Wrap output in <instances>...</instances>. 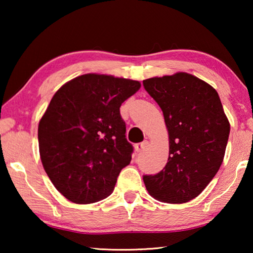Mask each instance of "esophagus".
<instances>
[{
  "label": "esophagus",
  "instance_id": "obj_1",
  "mask_svg": "<svg viewBox=\"0 0 253 253\" xmlns=\"http://www.w3.org/2000/svg\"><path fill=\"white\" fill-rule=\"evenodd\" d=\"M147 144H148V142L147 140H144L143 143H138V144H136L135 145V151L138 153V152H142L143 149L147 146Z\"/></svg>",
  "mask_w": 253,
  "mask_h": 253
}]
</instances>
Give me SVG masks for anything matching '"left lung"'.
I'll return each mask as SVG.
<instances>
[{
    "label": "left lung",
    "instance_id": "obj_1",
    "mask_svg": "<svg viewBox=\"0 0 253 253\" xmlns=\"http://www.w3.org/2000/svg\"><path fill=\"white\" fill-rule=\"evenodd\" d=\"M161 107L169 130L165 168L143 179L151 196L162 202L185 203L212 181L223 162L230 134L220 97L212 85L186 72L143 81Z\"/></svg>",
    "mask_w": 253,
    "mask_h": 253
}]
</instances>
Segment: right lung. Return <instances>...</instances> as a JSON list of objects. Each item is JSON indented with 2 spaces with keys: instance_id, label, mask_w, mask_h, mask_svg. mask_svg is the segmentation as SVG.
I'll list each match as a JSON object with an SVG mask.
<instances>
[{
  "instance_id": "add662e5",
  "label": "right lung",
  "mask_w": 253,
  "mask_h": 253,
  "mask_svg": "<svg viewBox=\"0 0 253 253\" xmlns=\"http://www.w3.org/2000/svg\"><path fill=\"white\" fill-rule=\"evenodd\" d=\"M139 88L135 80L87 74L54 93L38 128L40 157L71 202L95 203L113 193L134 151L119 108Z\"/></svg>"
}]
</instances>
